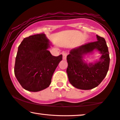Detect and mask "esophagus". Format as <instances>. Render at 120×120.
Returning <instances> with one entry per match:
<instances>
[{
  "instance_id": "34e87169",
  "label": "esophagus",
  "mask_w": 120,
  "mask_h": 120,
  "mask_svg": "<svg viewBox=\"0 0 120 120\" xmlns=\"http://www.w3.org/2000/svg\"><path fill=\"white\" fill-rule=\"evenodd\" d=\"M67 53H65V52L63 53V60H66V59H67Z\"/></svg>"
}]
</instances>
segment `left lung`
Instances as JSON below:
<instances>
[{"mask_svg":"<svg viewBox=\"0 0 120 120\" xmlns=\"http://www.w3.org/2000/svg\"><path fill=\"white\" fill-rule=\"evenodd\" d=\"M97 41L71 49L67 57V73L70 83L80 90H91L98 86L106 76L110 64L105 40L97 35ZM94 50L101 55L99 60L87 64L83 58Z\"/></svg>","mask_w":120,"mask_h":120,"instance_id":"8db88e82","label":"left lung"}]
</instances>
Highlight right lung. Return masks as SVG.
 I'll use <instances>...</instances> for the list:
<instances>
[{"label": "right lung", "mask_w": 120, "mask_h": 120, "mask_svg": "<svg viewBox=\"0 0 120 120\" xmlns=\"http://www.w3.org/2000/svg\"><path fill=\"white\" fill-rule=\"evenodd\" d=\"M45 34H38L23 39L18 48L14 72L24 89L38 92L50 86L52 76L62 55L56 57L48 50L51 46Z\"/></svg>", "instance_id": "right-lung-1"}]
</instances>
